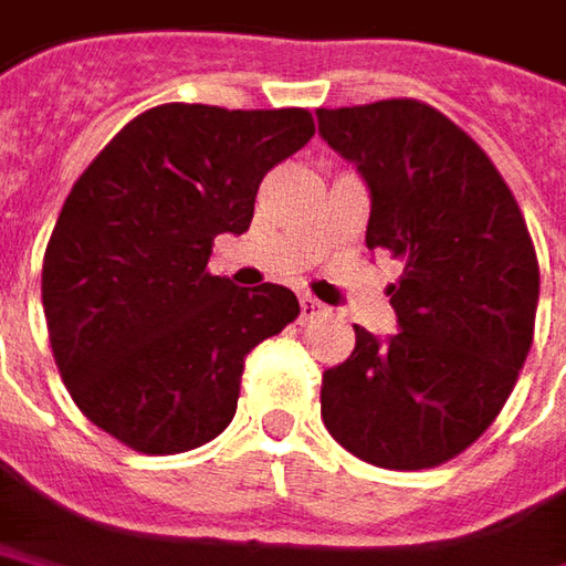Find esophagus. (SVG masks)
I'll return each instance as SVG.
<instances>
[{"label":"esophagus","mask_w":566,"mask_h":566,"mask_svg":"<svg viewBox=\"0 0 566 566\" xmlns=\"http://www.w3.org/2000/svg\"><path fill=\"white\" fill-rule=\"evenodd\" d=\"M298 317H302V321H314V317H321V314H324V305H321V302H317V298H311V295H302V298H298Z\"/></svg>","instance_id":"esophagus-1"}]
</instances>
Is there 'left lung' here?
<instances>
[{"mask_svg": "<svg viewBox=\"0 0 566 566\" xmlns=\"http://www.w3.org/2000/svg\"><path fill=\"white\" fill-rule=\"evenodd\" d=\"M317 127L370 189L367 249L405 261L386 290L398 333L355 327V352L324 370L321 417L374 468L446 464L499 417L533 345L539 261L521 205L417 98L317 108Z\"/></svg>", "mask_w": 566, "mask_h": 566, "instance_id": "8db88e82", "label": "left lung"}]
</instances>
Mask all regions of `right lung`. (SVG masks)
<instances>
[{
	"instance_id": "1",
	"label": "right lung",
	"mask_w": 566,
	"mask_h": 566,
	"mask_svg": "<svg viewBox=\"0 0 566 566\" xmlns=\"http://www.w3.org/2000/svg\"><path fill=\"white\" fill-rule=\"evenodd\" d=\"M314 136L305 108L170 102L133 117L64 199L43 311L64 386L98 430L143 454L199 449L237 415L245 355L298 317L286 286L208 274L245 233L264 174Z\"/></svg>"
}]
</instances>
